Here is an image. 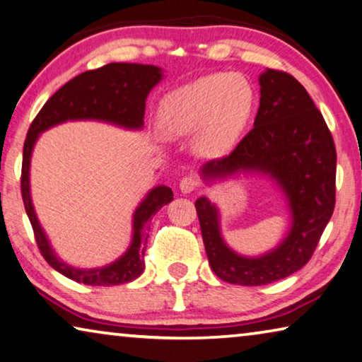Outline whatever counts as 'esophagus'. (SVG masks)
Here are the masks:
<instances>
[{"label": "esophagus", "instance_id": "obj_1", "mask_svg": "<svg viewBox=\"0 0 362 362\" xmlns=\"http://www.w3.org/2000/svg\"><path fill=\"white\" fill-rule=\"evenodd\" d=\"M197 187H198V180H197V177H193V175L183 177V179L180 180V185H179L180 192L185 193V195H188V193H192V192H195Z\"/></svg>", "mask_w": 362, "mask_h": 362}]
</instances>
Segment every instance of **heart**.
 <instances>
[{"instance_id":"b5f03b06","label":"heart","mask_w":362,"mask_h":362,"mask_svg":"<svg viewBox=\"0 0 362 362\" xmlns=\"http://www.w3.org/2000/svg\"><path fill=\"white\" fill-rule=\"evenodd\" d=\"M255 93L235 73L208 74L164 95L159 122L170 136H193L197 153L223 158L235 148L249 125Z\"/></svg>"}]
</instances>
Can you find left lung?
Here are the masks:
<instances>
[{
  "label": "left lung",
  "instance_id": "left-lung-1",
  "mask_svg": "<svg viewBox=\"0 0 362 362\" xmlns=\"http://www.w3.org/2000/svg\"><path fill=\"white\" fill-rule=\"evenodd\" d=\"M260 107L253 129L223 159L199 169L204 183L262 175L279 188L291 226L276 247L262 255H240L226 244L221 213L206 197L195 202L209 267L223 281L269 284L310 260L335 208L337 151L320 110L298 79L276 69L258 76Z\"/></svg>",
  "mask_w": 362,
  "mask_h": 362
}]
</instances>
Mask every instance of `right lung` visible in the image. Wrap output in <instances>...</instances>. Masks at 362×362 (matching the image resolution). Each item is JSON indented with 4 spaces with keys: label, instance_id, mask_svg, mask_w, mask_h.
<instances>
[{
    "label": "right lung",
    "instance_id": "1",
    "mask_svg": "<svg viewBox=\"0 0 362 362\" xmlns=\"http://www.w3.org/2000/svg\"><path fill=\"white\" fill-rule=\"evenodd\" d=\"M163 78L164 73L159 66L139 63H110L99 69L81 73L45 102L27 132L21 175L25 213L43 258L53 269L73 281L88 286H115L136 279L144 269V252L149 237L148 221L164 204L174 199V193L165 185L151 188L146 193L133 213V235L129 247L115 262L100 268L73 267L63 262L53 250L32 203L30 158L37 139L47 129L76 120H94L125 129H141L148 95Z\"/></svg>",
    "mask_w": 362,
    "mask_h": 362
}]
</instances>
